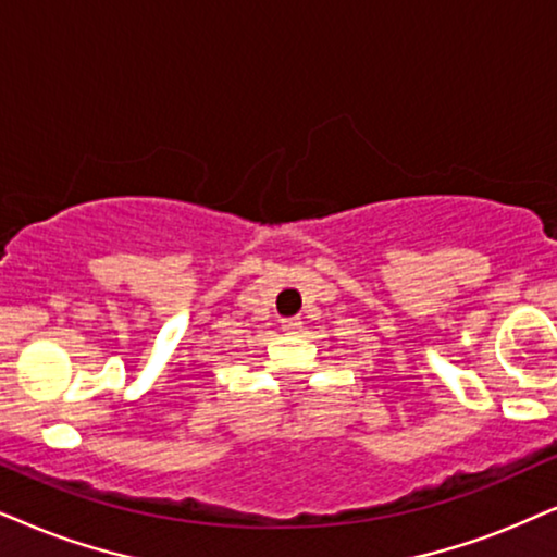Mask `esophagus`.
<instances>
[{
  "label": "esophagus",
  "mask_w": 557,
  "mask_h": 557,
  "mask_svg": "<svg viewBox=\"0 0 557 557\" xmlns=\"http://www.w3.org/2000/svg\"><path fill=\"white\" fill-rule=\"evenodd\" d=\"M300 326H302L300 319H285L283 321V331H287V334H298Z\"/></svg>",
  "instance_id": "34e87169"
}]
</instances>
